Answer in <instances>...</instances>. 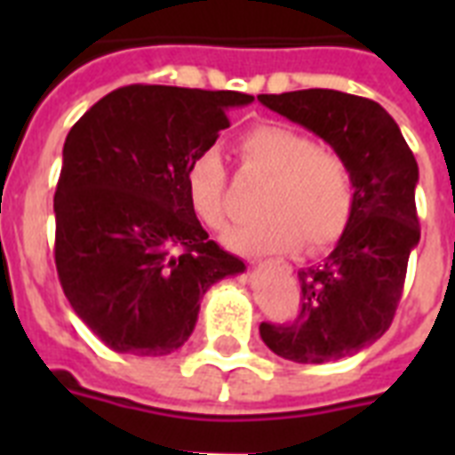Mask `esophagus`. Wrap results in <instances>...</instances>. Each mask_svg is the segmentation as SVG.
I'll list each match as a JSON object with an SVG mask.
<instances>
[{"label":"esophagus","mask_w":455,"mask_h":455,"mask_svg":"<svg viewBox=\"0 0 455 455\" xmlns=\"http://www.w3.org/2000/svg\"><path fill=\"white\" fill-rule=\"evenodd\" d=\"M259 262H262V259H259Z\"/></svg>","instance_id":"34e87169"}]
</instances>
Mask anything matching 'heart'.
<instances>
[{"instance_id": "heart-1", "label": "heart", "mask_w": 455, "mask_h": 455, "mask_svg": "<svg viewBox=\"0 0 455 455\" xmlns=\"http://www.w3.org/2000/svg\"><path fill=\"white\" fill-rule=\"evenodd\" d=\"M245 164L269 174L262 220L231 227L224 243L243 252H288L304 241L323 250L345 234L354 212V177L345 157L285 124H259L241 139ZM186 198L200 224L227 220V167L214 148L198 153L186 170Z\"/></svg>"}]
</instances>
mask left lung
Returning <instances> with one entry per match:
<instances>
[{
  "label": "left lung",
  "mask_w": 455,
  "mask_h": 455,
  "mask_svg": "<svg viewBox=\"0 0 455 455\" xmlns=\"http://www.w3.org/2000/svg\"><path fill=\"white\" fill-rule=\"evenodd\" d=\"M257 101L302 124L345 157L354 212L323 264L299 269L302 311L292 323H262L271 352L295 363H328L382 338L402 299L409 255L420 241L418 163L380 103L335 89L259 94Z\"/></svg>",
  "instance_id": "8db88e82"
}]
</instances>
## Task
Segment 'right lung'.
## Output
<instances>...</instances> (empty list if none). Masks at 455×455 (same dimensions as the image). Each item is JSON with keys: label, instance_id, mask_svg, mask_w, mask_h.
<instances>
[{"label": "right lung", "instance_id": "obj_1", "mask_svg": "<svg viewBox=\"0 0 455 455\" xmlns=\"http://www.w3.org/2000/svg\"><path fill=\"white\" fill-rule=\"evenodd\" d=\"M241 92L130 84L68 132L53 196L56 269L75 314L113 352L164 356L191 338L200 299L245 271L200 227L186 170L228 127Z\"/></svg>", "mask_w": 455, "mask_h": 455}]
</instances>
